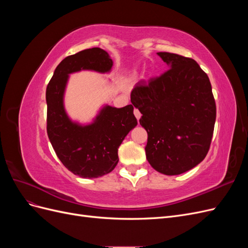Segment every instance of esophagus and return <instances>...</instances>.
<instances>
[{
  "mask_svg": "<svg viewBox=\"0 0 248 248\" xmlns=\"http://www.w3.org/2000/svg\"><path fill=\"white\" fill-rule=\"evenodd\" d=\"M134 116H136V118L138 119V120H140V110L139 109H134Z\"/></svg>",
  "mask_w": 248,
  "mask_h": 248,
  "instance_id": "1",
  "label": "esophagus"
}]
</instances>
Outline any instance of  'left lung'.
Listing matches in <instances>:
<instances>
[{
	"mask_svg": "<svg viewBox=\"0 0 248 248\" xmlns=\"http://www.w3.org/2000/svg\"><path fill=\"white\" fill-rule=\"evenodd\" d=\"M168 69L140 80L130 98L142 115L145 148L151 167L168 176L193 169L206 157L213 136L216 106L207 74L193 59L157 52Z\"/></svg>",
	"mask_w": 248,
	"mask_h": 248,
	"instance_id": "1",
	"label": "left lung"
}]
</instances>
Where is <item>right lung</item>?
Segmentation results:
<instances>
[{
	"label": "right lung",
	"mask_w": 248,
	"mask_h": 248,
	"mask_svg": "<svg viewBox=\"0 0 248 248\" xmlns=\"http://www.w3.org/2000/svg\"><path fill=\"white\" fill-rule=\"evenodd\" d=\"M112 60L99 47L88 48L66 57L54 72L46 88V130L50 144L66 169L81 178H98L114 170L118 149L138 125L133 106L121 108L104 106L87 125L73 122L64 108L69 74L81 70L108 73Z\"/></svg>",
	"instance_id": "obj_1"
}]
</instances>
